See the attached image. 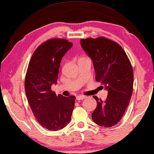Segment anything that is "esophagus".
<instances>
[{
  "mask_svg": "<svg viewBox=\"0 0 154 154\" xmlns=\"http://www.w3.org/2000/svg\"><path fill=\"white\" fill-rule=\"evenodd\" d=\"M87 98V97L84 95H79L76 97V100H82V99H85Z\"/></svg>",
  "mask_w": 154,
  "mask_h": 154,
  "instance_id": "1",
  "label": "esophagus"
}]
</instances>
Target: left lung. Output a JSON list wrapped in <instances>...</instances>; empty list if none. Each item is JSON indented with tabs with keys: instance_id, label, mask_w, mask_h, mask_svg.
<instances>
[{
	"instance_id": "1",
	"label": "left lung",
	"mask_w": 154,
	"mask_h": 154,
	"mask_svg": "<svg viewBox=\"0 0 154 154\" xmlns=\"http://www.w3.org/2000/svg\"><path fill=\"white\" fill-rule=\"evenodd\" d=\"M80 45L93 61L96 80L107 91L105 101L93 96L97 106L92 119L99 126L111 127L120 122L129 105L133 94V67L123 48L111 40L89 38L80 40Z\"/></svg>"
}]
</instances>
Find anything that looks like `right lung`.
Here are the masks:
<instances>
[{
	"mask_svg": "<svg viewBox=\"0 0 154 154\" xmlns=\"http://www.w3.org/2000/svg\"><path fill=\"white\" fill-rule=\"evenodd\" d=\"M72 47L65 39L48 40L32 55L27 70L25 91L29 107L38 122L49 131L66 127L71 120L75 97L56 95L51 86L57 83L63 57Z\"/></svg>",
	"mask_w": 154,
	"mask_h": 154,
	"instance_id": "add662e5",
	"label": "right lung"
}]
</instances>
